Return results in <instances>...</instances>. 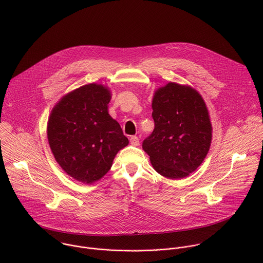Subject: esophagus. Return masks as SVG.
<instances>
[{"instance_id":"obj_1","label":"esophagus","mask_w":263,"mask_h":263,"mask_svg":"<svg viewBox=\"0 0 263 263\" xmlns=\"http://www.w3.org/2000/svg\"><path fill=\"white\" fill-rule=\"evenodd\" d=\"M130 144L133 145V146H139L140 145V140H139V138L138 137H136V136H134V137H132L130 138Z\"/></svg>"}]
</instances>
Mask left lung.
<instances>
[{
    "label": "left lung",
    "instance_id": "1",
    "mask_svg": "<svg viewBox=\"0 0 263 263\" xmlns=\"http://www.w3.org/2000/svg\"><path fill=\"white\" fill-rule=\"evenodd\" d=\"M152 108L155 128L143 149L159 174L184 178L200 166L211 147L213 127L205 102L192 87L169 82L155 91Z\"/></svg>",
    "mask_w": 263,
    "mask_h": 263
}]
</instances>
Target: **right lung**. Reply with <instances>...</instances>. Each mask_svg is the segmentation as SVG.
Masks as SVG:
<instances>
[{"mask_svg": "<svg viewBox=\"0 0 263 263\" xmlns=\"http://www.w3.org/2000/svg\"><path fill=\"white\" fill-rule=\"evenodd\" d=\"M110 99L107 86L84 85L63 96L48 117L46 134L55 161L82 183L101 179L118 151L128 145L119 123L108 113Z\"/></svg>", "mask_w": 263, "mask_h": 263, "instance_id": "add662e5", "label": "right lung"}]
</instances>
